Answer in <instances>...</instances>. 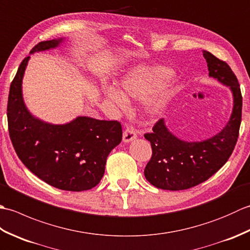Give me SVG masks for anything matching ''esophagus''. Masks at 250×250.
<instances>
[{"label":"esophagus","instance_id":"esophagus-1","mask_svg":"<svg viewBox=\"0 0 250 250\" xmlns=\"http://www.w3.org/2000/svg\"><path fill=\"white\" fill-rule=\"evenodd\" d=\"M135 139H136L135 131L131 128H126L124 132V135H122V141H124L125 143H130Z\"/></svg>","mask_w":250,"mask_h":250}]
</instances>
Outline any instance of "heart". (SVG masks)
Wrapping results in <instances>:
<instances>
[{"instance_id": "b5f03b06", "label": "heart", "mask_w": 250, "mask_h": 250, "mask_svg": "<svg viewBox=\"0 0 250 250\" xmlns=\"http://www.w3.org/2000/svg\"><path fill=\"white\" fill-rule=\"evenodd\" d=\"M173 76L169 68L162 65H137L130 68L119 81L120 90L114 87L104 89L109 102L119 110L128 108V100H146L148 116L160 115L172 99L175 87L168 78Z\"/></svg>"}]
</instances>
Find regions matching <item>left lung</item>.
Here are the masks:
<instances>
[{"label":"left lung","instance_id":"1","mask_svg":"<svg viewBox=\"0 0 250 250\" xmlns=\"http://www.w3.org/2000/svg\"><path fill=\"white\" fill-rule=\"evenodd\" d=\"M208 76L229 87L233 108L229 121L219 133L201 142L178 139L160 119L146 133L152 156L145 167V177L152 186L163 190H185L205 182L224 167L234 149L242 121V93L237 78L225 61L203 50Z\"/></svg>","mask_w":250,"mask_h":250}]
</instances>
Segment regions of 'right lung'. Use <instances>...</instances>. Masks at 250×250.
Returning <instances> with one entry per match:
<instances>
[{"label": "right lung", "mask_w": 250, "mask_h": 250, "mask_svg": "<svg viewBox=\"0 0 250 250\" xmlns=\"http://www.w3.org/2000/svg\"><path fill=\"white\" fill-rule=\"evenodd\" d=\"M64 39L41 42L34 52L55 49ZM30 56L24 58L10 83L7 120L16 153L45 183L61 190L95 187L105 172L106 159L122 140L121 125L79 116L64 125H52L32 115L22 95V79Z\"/></svg>", "instance_id": "add662e5"}]
</instances>
